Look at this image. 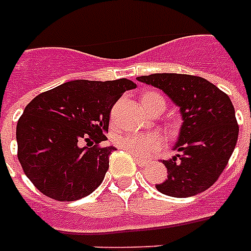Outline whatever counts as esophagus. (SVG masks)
<instances>
[{"label":"esophagus","mask_w":251,"mask_h":251,"mask_svg":"<svg viewBox=\"0 0 251 251\" xmlns=\"http://www.w3.org/2000/svg\"><path fill=\"white\" fill-rule=\"evenodd\" d=\"M134 160H135V163H137L139 167H145V165L149 164V160H146V159H141V157L138 156H133Z\"/></svg>","instance_id":"1"}]
</instances>
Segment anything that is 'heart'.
I'll use <instances>...</instances> for the list:
<instances>
[{
  "instance_id": "b5f03b06",
  "label": "heart",
  "mask_w": 251,
  "mask_h": 251,
  "mask_svg": "<svg viewBox=\"0 0 251 251\" xmlns=\"http://www.w3.org/2000/svg\"><path fill=\"white\" fill-rule=\"evenodd\" d=\"M153 98L161 96L156 92H149L142 96V102L145 104ZM114 142L117 143L118 147L138 157L150 156L161 146V138L153 133H129L125 135H118Z\"/></svg>"
}]
</instances>
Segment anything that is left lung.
Returning a JSON list of instances; mask_svg holds the SVG:
<instances>
[{
	"instance_id": "left-lung-1",
	"label": "left lung",
	"mask_w": 251,
	"mask_h": 251,
	"mask_svg": "<svg viewBox=\"0 0 251 251\" xmlns=\"http://www.w3.org/2000/svg\"><path fill=\"white\" fill-rule=\"evenodd\" d=\"M156 87L179 106L182 125L173 146L177 155L163 160L168 178L156 185L175 198L207 190L226 169L238 138V125L229 96L201 76L151 74L137 78Z\"/></svg>"
}]
</instances>
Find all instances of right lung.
<instances>
[{
	"label": "right lung",
	"instance_id": "right-lung-1",
	"mask_svg": "<svg viewBox=\"0 0 251 251\" xmlns=\"http://www.w3.org/2000/svg\"><path fill=\"white\" fill-rule=\"evenodd\" d=\"M135 87L126 78L72 80L27 104L17 125L18 160L37 190L72 202L99 187L116 150L99 146L106 141L110 110ZM82 141L87 143L84 148Z\"/></svg>",
	"mask_w": 251,
	"mask_h": 251
}]
</instances>
